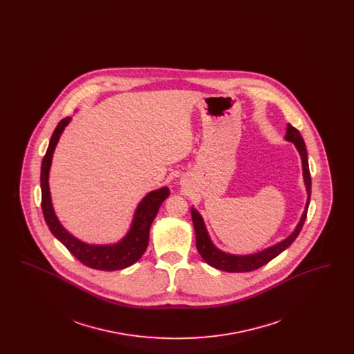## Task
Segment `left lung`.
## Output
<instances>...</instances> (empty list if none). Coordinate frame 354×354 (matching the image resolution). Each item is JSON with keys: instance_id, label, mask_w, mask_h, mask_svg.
Listing matches in <instances>:
<instances>
[{"instance_id": "left-lung-1", "label": "left lung", "mask_w": 354, "mask_h": 354, "mask_svg": "<svg viewBox=\"0 0 354 354\" xmlns=\"http://www.w3.org/2000/svg\"><path fill=\"white\" fill-rule=\"evenodd\" d=\"M286 140L292 142L297 151L301 156V163H303V176L305 188H306V194H308V199L306 204L304 208L301 219L299 221V224L296 225L295 231L290 235L286 237L284 240H281L280 243L268 247L263 251H259L256 253H250V254H232V253L224 252L220 251L219 248L212 243L211 237L208 235V231L205 228L204 220L202 215L192 207L191 208V216L194 221V227H195V235H196V248L198 252L201 253L203 260L209 264L211 267L216 268V270H224V272H251V270H257L263 266H266L267 263H270L272 259H274L276 256H279L283 251H286V248L295 241V239L299 236L301 228H303L304 221L306 219V212H308V207H309V201H310V172H309V165H308V153H306V147L304 143L303 136L299 133V130H296L292 124H286Z\"/></svg>"}]
</instances>
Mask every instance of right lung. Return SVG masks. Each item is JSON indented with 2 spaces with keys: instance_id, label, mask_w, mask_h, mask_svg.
<instances>
[{
  "instance_id": "add662e5",
  "label": "right lung",
  "mask_w": 354,
  "mask_h": 354,
  "mask_svg": "<svg viewBox=\"0 0 354 354\" xmlns=\"http://www.w3.org/2000/svg\"><path fill=\"white\" fill-rule=\"evenodd\" d=\"M71 118L62 119L55 127L51 135L50 143L48 151L44 156L41 166V192H42V212L45 221L51 231L70 253L78 259L82 264L88 268L100 270H118L127 268L136 263L142 254L146 252L149 245L150 227L158 211L169 195V187H162L149 192L135 209L134 219L131 227L126 236L115 244L97 245L88 244L71 235L68 230L61 224L57 218L53 203H51L50 188H49V172H50L51 159L55 150V146L59 140V136L64 133L65 127L70 123Z\"/></svg>"
}]
</instances>
